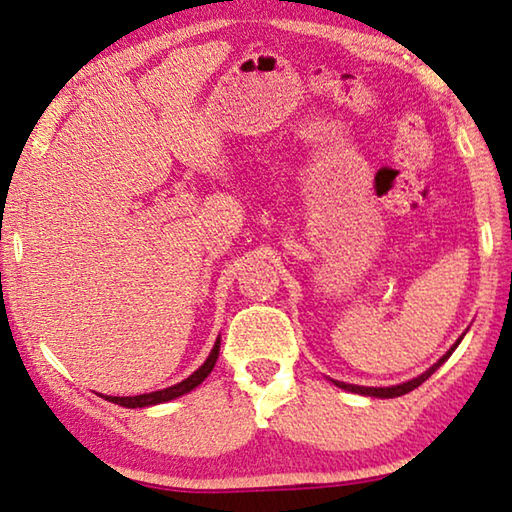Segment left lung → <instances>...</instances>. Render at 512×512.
Segmentation results:
<instances>
[{
	"instance_id": "1",
	"label": "left lung",
	"mask_w": 512,
	"mask_h": 512,
	"mask_svg": "<svg viewBox=\"0 0 512 512\" xmlns=\"http://www.w3.org/2000/svg\"><path fill=\"white\" fill-rule=\"evenodd\" d=\"M464 335V333H462ZM462 340V338H460ZM460 340L455 342V345L448 349V352L439 358L437 363L432 365L430 370H425L423 375H418L416 379H409V381H404V384H398V386H384V388H375V386H356V384H345V381H335L333 379V384L335 386H340V388H345V391H352V393H358V395H370V398H400V395H404V393H409V391H414V388H418L423 384L425 379H430L434 372H437V368L444 361H448V356H451L453 352H455V347L460 345Z\"/></svg>"
}]
</instances>
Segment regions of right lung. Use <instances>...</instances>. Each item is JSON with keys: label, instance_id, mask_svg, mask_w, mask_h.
<instances>
[{"label": "right lung", "instance_id": "add662e5", "mask_svg": "<svg viewBox=\"0 0 512 512\" xmlns=\"http://www.w3.org/2000/svg\"><path fill=\"white\" fill-rule=\"evenodd\" d=\"M218 352H220V338L216 340V345H213L207 361H204L200 368L193 372V375H190L188 379L179 381V384L170 386V388H163V391L144 393V395H131V398H114V395H105V400L119 404V407L137 409V407H151V404H160V402H170L174 398H181V395L190 393V391H193V388L200 386L202 381L209 377V372L213 370V365H216V361H218Z\"/></svg>", "mask_w": 512, "mask_h": 512}]
</instances>
